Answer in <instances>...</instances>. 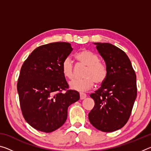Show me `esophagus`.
<instances>
[{
    "label": "esophagus",
    "mask_w": 151,
    "mask_h": 151,
    "mask_svg": "<svg viewBox=\"0 0 151 151\" xmlns=\"http://www.w3.org/2000/svg\"><path fill=\"white\" fill-rule=\"evenodd\" d=\"M86 97V94L84 93H80V99L81 100H83Z\"/></svg>",
    "instance_id": "1"
}]
</instances>
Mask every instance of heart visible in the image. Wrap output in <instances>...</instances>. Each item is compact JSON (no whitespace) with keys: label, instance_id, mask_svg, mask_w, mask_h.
<instances>
[{"label":"heart","instance_id":"1","mask_svg":"<svg viewBox=\"0 0 151 151\" xmlns=\"http://www.w3.org/2000/svg\"><path fill=\"white\" fill-rule=\"evenodd\" d=\"M75 58L78 62L87 66L84 73V78L75 79L69 83L70 89L79 92H85L91 89L94 85L101 84L105 81L107 68L104 63L99 61L96 53L87 49H83L76 53ZM63 75L68 79L74 77L73 63L70 57L63 60L61 65Z\"/></svg>","mask_w":151,"mask_h":151}]
</instances>
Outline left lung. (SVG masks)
<instances>
[{"label": "left lung", "instance_id": "obj_1", "mask_svg": "<svg viewBox=\"0 0 151 151\" xmlns=\"http://www.w3.org/2000/svg\"><path fill=\"white\" fill-rule=\"evenodd\" d=\"M94 44L105 62L107 76L90 95L94 106L88 119L99 131L113 132L123 127L131 116L137 94V76L123 50L107 42Z\"/></svg>", "mask_w": 151, "mask_h": 151}]
</instances>
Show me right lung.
<instances>
[{"instance_id": "1", "label": "right lung", "mask_w": 151, "mask_h": 151, "mask_svg": "<svg viewBox=\"0 0 151 151\" xmlns=\"http://www.w3.org/2000/svg\"><path fill=\"white\" fill-rule=\"evenodd\" d=\"M72 50L68 42L40 46L22 66L17 83L20 108L25 121L38 131L51 132L60 128L67 119L68 107L80 99L78 92L67 90L61 69Z\"/></svg>"}]
</instances>
